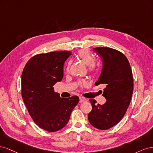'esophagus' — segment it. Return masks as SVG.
Listing matches in <instances>:
<instances>
[{
    "label": "esophagus",
    "mask_w": 153,
    "mask_h": 153,
    "mask_svg": "<svg viewBox=\"0 0 153 153\" xmlns=\"http://www.w3.org/2000/svg\"><path fill=\"white\" fill-rule=\"evenodd\" d=\"M79 100H80L81 102H85L88 101L86 98H85V97H79Z\"/></svg>",
    "instance_id": "obj_1"
}]
</instances>
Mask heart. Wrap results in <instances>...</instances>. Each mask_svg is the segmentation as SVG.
Masks as SVG:
<instances>
[{
    "label": "heart",
    "instance_id": "obj_1",
    "mask_svg": "<svg viewBox=\"0 0 153 153\" xmlns=\"http://www.w3.org/2000/svg\"><path fill=\"white\" fill-rule=\"evenodd\" d=\"M77 56L78 58H79L80 60H81L83 63L85 64V65H88V71H89L90 72H94L95 68H96V65L95 62V59L93 58V56L91 55V54L90 52L87 50H81L79 51L78 52ZM71 62H68L67 65L66 66V71L68 72L69 71V68L71 67ZM87 84L86 81L85 80H82L79 82V85L80 86H85Z\"/></svg>",
    "mask_w": 153,
    "mask_h": 153
}]
</instances>
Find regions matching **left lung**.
I'll list each match as a JSON object with an SVG mask.
<instances>
[{"mask_svg":"<svg viewBox=\"0 0 153 153\" xmlns=\"http://www.w3.org/2000/svg\"><path fill=\"white\" fill-rule=\"evenodd\" d=\"M94 51L103 60L95 85H105L102 96L107 101L96 105V100L90 99L92 110L88 118L93 126L104 130L117 125L124 116L131 101L134 80L130 63L121 52L107 47L94 48Z\"/></svg>","mask_w":153,"mask_h":153,"instance_id":"obj_1","label":"left lung"}]
</instances>
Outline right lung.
I'll return each instance as SVG.
<instances>
[{
	"label": "right lung",
	"mask_w": 153,
	"mask_h": 153,
	"mask_svg": "<svg viewBox=\"0 0 153 153\" xmlns=\"http://www.w3.org/2000/svg\"><path fill=\"white\" fill-rule=\"evenodd\" d=\"M71 55L68 51L38 54L25 66L22 74V96L29 114L41 128L61 130L79 102L77 96L61 98L53 87L63 77V65Z\"/></svg>",
	"instance_id": "add662e5"
}]
</instances>
